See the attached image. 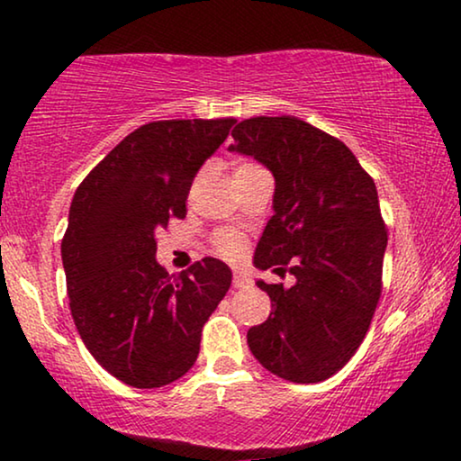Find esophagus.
Here are the masks:
<instances>
[{"instance_id":"34e87169","label":"esophagus","mask_w":461,"mask_h":461,"mask_svg":"<svg viewBox=\"0 0 461 461\" xmlns=\"http://www.w3.org/2000/svg\"><path fill=\"white\" fill-rule=\"evenodd\" d=\"M232 285H235L237 289L251 287V279L245 273H235V275H232Z\"/></svg>"}]
</instances>
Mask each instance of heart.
<instances>
[{
	"label": "heart",
	"instance_id": "1",
	"mask_svg": "<svg viewBox=\"0 0 461 461\" xmlns=\"http://www.w3.org/2000/svg\"><path fill=\"white\" fill-rule=\"evenodd\" d=\"M251 167H258V166L251 161H241L235 167V174L243 172V169H251ZM218 249H220V254H224L226 258H237L239 251H241V239H239L237 235H232V232H222V235L218 237Z\"/></svg>",
	"mask_w": 461,
	"mask_h": 461
}]
</instances>
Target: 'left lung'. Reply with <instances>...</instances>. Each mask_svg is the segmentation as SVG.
Here are the masks:
<instances>
[{
  "instance_id": "1",
  "label": "left lung",
  "mask_w": 461,
  "mask_h": 461,
  "mask_svg": "<svg viewBox=\"0 0 461 461\" xmlns=\"http://www.w3.org/2000/svg\"><path fill=\"white\" fill-rule=\"evenodd\" d=\"M232 138L229 150L275 176L254 264L295 276L289 289L258 281L273 311L248 331L249 350L283 380L323 382L361 346L382 295L388 232L375 182L342 140L298 117L245 119Z\"/></svg>"
}]
</instances>
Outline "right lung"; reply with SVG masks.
<instances>
[{
  "label": "right lung",
  "instance_id": "1",
  "mask_svg": "<svg viewBox=\"0 0 461 461\" xmlns=\"http://www.w3.org/2000/svg\"><path fill=\"white\" fill-rule=\"evenodd\" d=\"M235 123L140 125L75 191L60 245L68 306L92 357L134 388H161L193 367L201 330L230 287L216 258L169 276L155 235L186 216L194 176Z\"/></svg>",
  "mask_w": 461,
  "mask_h": 461
}]
</instances>
